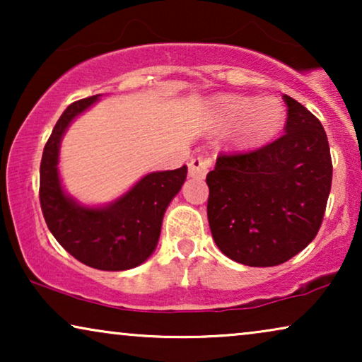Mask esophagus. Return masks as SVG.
Wrapping results in <instances>:
<instances>
[{
	"instance_id": "34e87169",
	"label": "esophagus",
	"mask_w": 362,
	"mask_h": 362,
	"mask_svg": "<svg viewBox=\"0 0 362 362\" xmlns=\"http://www.w3.org/2000/svg\"><path fill=\"white\" fill-rule=\"evenodd\" d=\"M211 166V158L206 156H197L189 163V176L191 177H199L202 180L207 175V170Z\"/></svg>"
}]
</instances>
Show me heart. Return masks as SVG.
I'll use <instances>...</instances> for the list:
<instances>
[{"label":"heart","instance_id":"1","mask_svg":"<svg viewBox=\"0 0 362 362\" xmlns=\"http://www.w3.org/2000/svg\"><path fill=\"white\" fill-rule=\"evenodd\" d=\"M214 122L219 130L240 127L245 140H260L281 125L284 108L274 98L227 95L216 103Z\"/></svg>","mask_w":362,"mask_h":362}]
</instances>
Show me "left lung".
<instances>
[{
  "mask_svg": "<svg viewBox=\"0 0 362 362\" xmlns=\"http://www.w3.org/2000/svg\"><path fill=\"white\" fill-rule=\"evenodd\" d=\"M285 133L245 153L221 155L206 177L207 219L222 254L249 267L290 260L318 234L333 165L325 128L284 95Z\"/></svg>",
  "mask_w": 362,
  "mask_h": 362,
  "instance_id": "1",
  "label": "left lung"
}]
</instances>
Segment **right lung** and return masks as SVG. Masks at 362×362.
Segmentation results:
<instances>
[{
    "instance_id": "add662e5",
    "label": "right lung",
    "mask_w": 362,
    "mask_h": 362,
    "mask_svg": "<svg viewBox=\"0 0 362 362\" xmlns=\"http://www.w3.org/2000/svg\"><path fill=\"white\" fill-rule=\"evenodd\" d=\"M98 97L74 102L57 120L42 151L39 199L49 230L69 254L92 269L120 272L141 265L155 252L163 216L185 185L187 166L148 173L105 206H86L69 196L59 175L62 136Z\"/></svg>"
}]
</instances>
